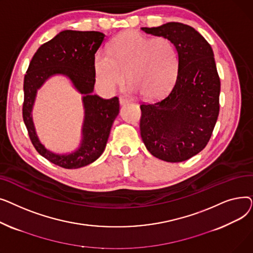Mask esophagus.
Here are the masks:
<instances>
[{
	"label": "esophagus",
	"mask_w": 253,
	"mask_h": 253,
	"mask_svg": "<svg viewBox=\"0 0 253 253\" xmlns=\"http://www.w3.org/2000/svg\"><path fill=\"white\" fill-rule=\"evenodd\" d=\"M119 102H120V105H125V104L129 103V100L124 98V97H120L119 98Z\"/></svg>",
	"instance_id": "esophagus-1"
}]
</instances>
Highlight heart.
I'll return each mask as SVG.
<instances>
[{
  "label": "heart",
  "mask_w": 253,
  "mask_h": 253,
  "mask_svg": "<svg viewBox=\"0 0 253 253\" xmlns=\"http://www.w3.org/2000/svg\"><path fill=\"white\" fill-rule=\"evenodd\" d=\"M178 69L177 52L169 39L145 37L125 31L114 38L109 53L98 51L94 71L98 85L112 93L126 78L129 91L145 99L164 96L173 85Z\"/></svg>",
  "instance_id": "1"
}]
</instances>
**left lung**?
<instances>
[{
  "instance_id": "1",
  "label": "left lung",
  "mask_w": 253,
  "mask_h": 253,
  "mask_svg": "<svg viewBox=\"0 0 253 253\" xmlns=\"http://www.w3.org/2000/svg\"><path fill=\"white\" fill-rule=\"evenodd\" d=\"M141 30L170 40L177 52L178 71L167 96L140 105V135L154 157L182 162L206 147L217 121L220 81L213 51L202 35L180 22Z\"/></svg>"
}]
</instances>
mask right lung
<instances>
[{"label": "right lung", "instance_id": "1", "mask_svg": "<svg viewBox=\"0 0 253 253\" xmlns=\"http://www.w3.org/2000/svg\"><path fill=\"white\" fill-rule=\"evenodd\" d=\"M105 35L99 32H60L35 53L23 82V121L37 152L51 163L65 169L87 166L101 156L111 128L119 115V98L103 99L93 94L95 84L94 56ZM68 77L83 94L84 121L79 148L69 154L49 151L39 141L32 120L37 90L53 75Z\"/></svg>", "mask_w": 253, "mask_h": 253}]
</instances>
